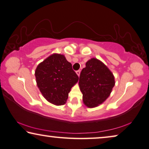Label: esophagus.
Here are the masks:
<instances>
[{
  "label": "esophagus",
  "instance_id": "1",
  "mask_svg": "<svg viewBox=\"0 0 149 149\" xmlns=\"http://www.w3.org/2000/svg\"><path fill=\"white\" fill-rule=\"evenodd\" d=\"M76 74L77 75H78V76H79V74H80V70L76 71Z\"/></svg>",
  "mask_w": 149,
  "mask_h": 149
}]
</instances>
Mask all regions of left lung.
Returning a JSON list of instances; mask_svg holds the SVG:
<instances>
[{
	"label": "left lung",
	"mask_w": 149,
	"mask_h": 149,
	"mask_svg": "<svg viewBox=\"0 0 149 149\" xmlns=\"http://www.w3.org/2000/svg\"><path fill=\"white\" fill-rule=\"evenodd\" d=\"M115 83L112 72L103 63L96 58L88 61L79 79L84 103L89 108L102 104L109 96Z\"/></svg>",
	"instance_id": "8db88e82"
}]
</instances>
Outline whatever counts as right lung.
I'll list each match as a JSON object with an SVG mask.
<instances>
[{
    "instance_id": "obj_1",
    "label": "right lung",
    "mask_w": 149,
    "mask_h": 149,
    "mask_svg": "<svg viewBox=\"0 0 149 149\" xmlns=\"http://www.w3.org/2000/svg\"><path fill=\"white\" fill-rule=\"evenodd\" d=\"M37 86L49 102L62 105L67 101L71 88L79 77L72 63L64 55L53 54L37 66L35 71Z\"/></svg>"
}]
</instances>
